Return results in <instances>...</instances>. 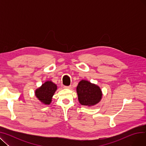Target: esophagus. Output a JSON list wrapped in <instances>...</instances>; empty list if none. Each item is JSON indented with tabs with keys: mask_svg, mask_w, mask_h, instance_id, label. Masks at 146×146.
<instances>
[{
	"mask_svg": "<svg viewBox=\"0 0 146 146\" xmlns=\"http://www.w3.org/2000/svg\"><path fill=\"white\" fill-rule=\"evenodd\" d=\"M63 88L64 89H70L71 88V86H64Z\"/></svg>",
	"mask_w": 146,
	"mask_h": 146,
	"instance_id": "esophagus-1",
	"label": "esophagus"
}]
</instances>
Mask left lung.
I'll use <instances>...</instances> for the list:
<instances>
[{
	"mask_svg": "<svg viewBox=\"0 0 146 146\" xmlns=\"http://www.w3.org/2000/svg\"><path fill=\"white\" fill-rule=\"evenodd\" d=\"M80 104L85 106H93L101 101L102 94L98 86L82 80L76 88Z\"/></svg>",
	"mask_w": 146,
	"mask_h": 146,
	"instance_id": "obj_1",
	"label": "left lung"
}]
</instances>
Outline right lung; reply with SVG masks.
<instances>
[{
    "label": "right lung",
    "mask_w": 146,
    "mask_h": 146,
    "mask_svg": "<svg viewBox=\"0 0 146 146\" xmlns=\"http://www.w3.org/2000/svg\"><path fill=\"white\" fill-rule=\"evenodd\" d=\"M57 89L56 84L51 81H47L35 90V96L43 104L49 105Z\"/></svg>",
    "instance_id": "right-lung-1"
}]
</instances>
